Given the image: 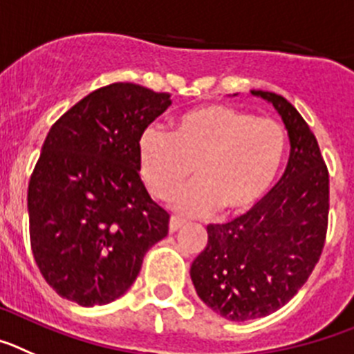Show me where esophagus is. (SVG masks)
Wrapping results in <instances>:
<instances>
[{
    "mask_svg": "<svg viewBox=\"0 0 354 354\" xmlns=\"http://www.w3.org/2000/svg\"><path fill=\"white\" fill-rule=\"evenodd\" d=\"M185 222L181 221V218H178V216H171V221H169V231L171 232H176L178 229L183 227Z\"/></svg>",
    "mask_w": 354,
    "mask_h": 354,
    "instance_id": "1",
    "label": "esophagus"
}]
</instances>
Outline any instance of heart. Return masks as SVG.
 <instances>
[{
    "mask_svg": "<svg viewBox=\"0 0 354 354\" xmlns=\"http://www.w3.org/2000/svg\"><path fill=\"white\" fill-rule=\"evenodd\" d=\"M286 132L268 118L224 104H205L176 120L173 132L142 130L139 174L155 197L165 199L190 178L196 183L171 197L183 215H243L266 196L284 164Z\"/></svg>",
    "mask_w": 354,
    "mask_h": 354,
    "instance_id": "b5f03b06",
    "label": "heart"
}]
</instances>
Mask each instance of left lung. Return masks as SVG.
<instances>
[{"label":"left lung","instance_id":"left-lung-1","mask_svg":"<svg viewBox=\"0 0 354 354\" xmlns=\"http://www.w3.org/2000/svg\"><path fill=\"white\" fill-rule=\"evenodd\" d=\"M252 95L270 102L288 129V167L250 212L206 227L208 245L190 266L201 300L231 321L268 316L300 291L323 252L330 209L316 136L284 97Z\"/></svg>","mask_w":354,"mask_h":354}]
</instances>
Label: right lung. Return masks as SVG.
I'll return each mask as SVG.
<instances>
[{
    "instance_id": "1",
    "label": "right lung",
    "mask_w": 354,
    "mask_h": 354,
    "mask_svg": "<svg viewBox=\"0 0 354 354\" xmlns=\"http://www.w3.org/2000/svg\"><path fill=\"white\" fill-rule=\"evenodd\" d=\"M169 106V93L114 82L50 127L28 187L30 241L46 282L66 300H118L167 236L169 213L139 176L138 141Z\"/></svg>"
}]
</instances>
